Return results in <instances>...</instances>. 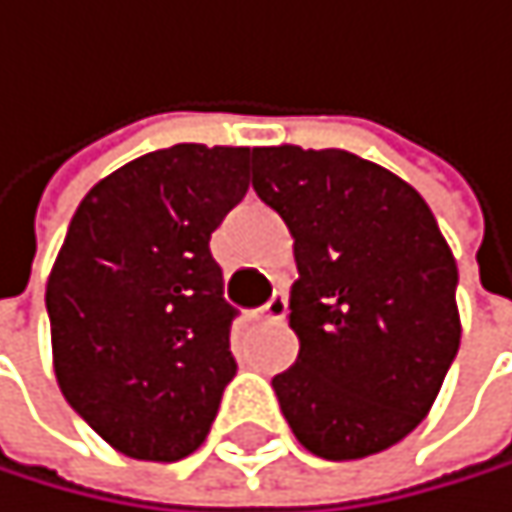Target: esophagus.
I'll use <instances>...</instances> for the list:
<instances>
[{
	"label": "esophagus",
	"mask_w": 512,
	"mask_h": 512,
	"mask_svg": "<svg viewBox=\"0 0 512 512\" xmlns=\"http://www.w3.org/2000/svg\"><path fill=\"white\" fill-rule=\"evenodd\" d=\"M287 314V296L277 293L268 299V305H262L259 311H253V320H280Z\"/></svg>",
	"instance_id": "esophagus-1"
}]
</instances>
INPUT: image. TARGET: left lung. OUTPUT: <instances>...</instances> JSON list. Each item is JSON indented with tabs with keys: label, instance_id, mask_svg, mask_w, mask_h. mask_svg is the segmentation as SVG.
Instances as JSON below:
<instances>
[{
	"label": "left lung",
	"instance_id": "left-lung-1",
	"mask_svg": "<svg viewBox=\"0 0 512 512\" xmlns=\"http://www.w3.org/2000/svg\"><path fill=\"white\" fill-rule=\"evenodd\" d=\"M253 189L287 222L296 363L271 378L296 440L326 461L421 424L461 345L458 265L424 198L345 149H253Z\"/></svg>",
	"mask_w": 512,
	"mask_h": 512
}]
</instances>
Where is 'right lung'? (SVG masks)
I'll return each instance as SVG.
<instances>
[{
    "instance_id": "obj_1",
    "label": "right lung",
    "mask_w": 512,
    "mask_h": 512,
    "mask_svg": "<svg viewBox=\"0 0 512 512\" xmlns=\"http://www.w3.org/2000/svg\"><path fill=\"white\" fill-rule=\"evenodd\" d=\"M250 149L180 143L100 180L48 277L66 403L137 461H180L210 433L238 363L210 235L250 189Z\"/></svg>"
}]
</instances>
